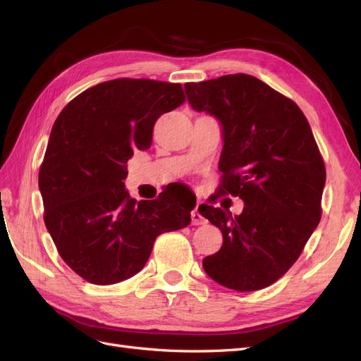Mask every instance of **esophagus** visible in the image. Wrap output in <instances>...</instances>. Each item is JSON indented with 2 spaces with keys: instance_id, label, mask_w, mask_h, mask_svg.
Returning <instances> with one entry per match:
<instances>
[{
  "instance_id": "1",
  "label": "esophagus",
  "mask_w": 361,
  "mask_h": 361,
  "mask_svg": "<svg viewBox=\"0 0 361 361\" xmlns=\"http://www.w3.org/2000/svg\"><path fill=\"white\" fill-rule=\"evenodd\" d=\"M191 223L194 226H200V224H204L206 220L203 218V215L199 212V207L195 206V209L191 211Z\"/></svg>"
}]
</instances>
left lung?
Here are the masks:
<instances>
[{"label":"left lung","mask_w":361,"mask_h":361,"mask_svg":"<svg viewBox=\"0 0 361 361\" xmlns=\"http://www.w3.org/2000/svg\"><path fill=\"white\" fill-rule=\"evenodd\" d=\"M194 110L215 116L224 146L216 192L243 199L241 215L204 204L223 233L206 274L239 292L264 289L297 262L321 221L325 164L307 118L289 97L247 73L187 82Z\"/></svg>","instance_id":"1"}]
</instances>
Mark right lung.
Returning <instances> with one entry per match:
<instances>
[{
	"instance_id": "obj_1",
	"label": "right lung",
	"mask_w": 361,
	"mask_h": 361,
	"mask_svg": "<svg viewBox=\"0 0 361 361\" xmlns=\"http://www.w3.org/2000/svg\"><path fill=\"white\" fill-rule=\"evenodd\" d=\"M183 102L180 84L117 78L73 97L52 126L39 171L43 220L61 259L93 285L135 276L161 233L191 221L194 207L162 192L137 202L122 182L157 120Z\"/></svg>"
}]
</instances>
